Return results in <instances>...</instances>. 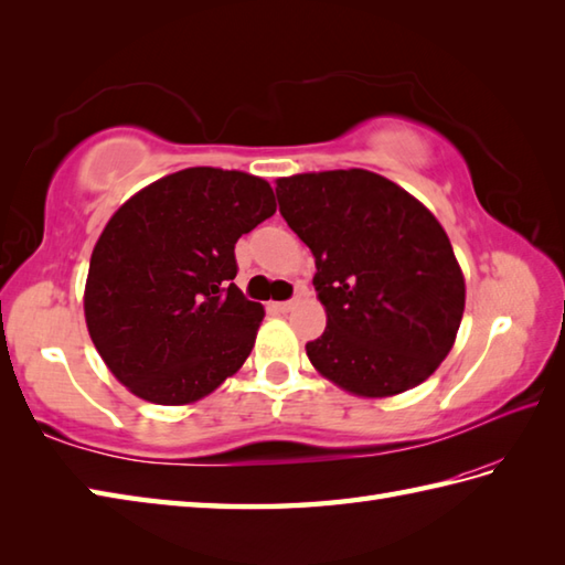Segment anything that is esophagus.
<instances>
[{"label":"esophagus","mask_w":565,"mask_h":565,"mask_svg":"<svg viewBox=\"0 0 565 565\" xmlns=\"http://www.w3.org/2000/svg\"><path fill=\"white\" fill-rule=\"evenodd\" d=\"M295 307V299H287V302H275L273 305V309H278V311H290Z\"/></svg>","instance_id":"obj_1"}]
</instances>
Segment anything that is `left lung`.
<instances>
[{
    "mask_svg": "<svg viewBox=\"0 0 565 565\" xmlns=\"http://www.w3.org/2000/svg\"><path fill=\"white\" fill-rule=\"evenodd\" d=\"M280 215L315 254L326 331L307 355L350 394L418 386L455 345L463 275L443 224L365 169L278 179Z\"/></svg>",
    "mask_w": 565,
    "mask_h": 565,
    "instance_id": "1",
    "label": "left lung"
}]
</instances>
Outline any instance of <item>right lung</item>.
Here are the masks:
<instances>
[{
  "instance_id": "right-lung-1",
  "label": "right lung",
  "mask_w": 565,
  "mask_h": 565,
  "mask_svg": "<svg viewBox=\"0 0 565 565\" xmlns=\"http://www.w3.org/2000/svg\"><path fill=\"white\" fill-rule=\"evenodd\" d=\"M273 212L263 179L193 167L142 188L108 220L84 317L98 355L135 396L193 404L244 365L263 307L232 282L234 244Z\"/></svg>"
}]
</instances>
